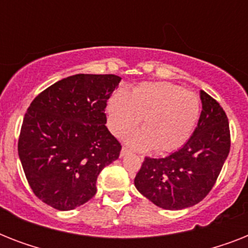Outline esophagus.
<instances>
[{
    "label": "esophagus",
    "mask_w": 248,
    "mask_h": 248,
    "mask_svg": "<svg viewBox=\"0 0 248 248\" xmlns=\"http://www.w3.org/2000/svg\"><path fill=\"white\" fill-rule=\"evenodd\" d=\"M128 153H130V149L126 147H124L122 148V151H121V157H124V155H128ZM141 158H143V157H141Z\"/></svg>",
    "instance_id": "34e87169"
}]
</instances>
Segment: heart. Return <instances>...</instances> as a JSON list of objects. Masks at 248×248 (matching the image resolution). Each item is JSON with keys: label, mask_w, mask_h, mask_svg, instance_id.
<instances>
[{"label": "heart", "mask_w": 248, "mask_h": 248, "mask_svg": "<svg viewBox=\"0 0 248 248\" xmlns=\"http://www.w3.org/2000/svg\"><path fill=\"white\" fill-rule=\"evenodd\" d=\"M110 131L124 138L143 118V131L131 136L138 149L153 147L157 153H169L183 147L192 135L201 114L198 95L169 82L140 83L126 93H113L107 105Z\"/></svg>", "instance_id": "obj_1"}]
</instances>
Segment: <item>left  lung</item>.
<instances>
[{"label": "left lung", "mask_w": 248, "mask_h": 248, "mask_svg": "<svg viewBox=\"0 0 248 248\" xmlns=\"http://www.w3.org/2000/svg\"><path fill=\"white\" fill-rule=\"evenodd\" d=\"M202 112L190 139L165 158L145 157L135 186L155 206L181 210L214 188L231 151V130L223 107L201 90Z\"/></svg>", "instance_id": "1"}]
</instances>
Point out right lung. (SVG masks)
I'll list each match as a JSON object with an SVG mask.
<instances>
[{
  "mask_svg": "<svg viewBox=\"0 0 248 248\" xmlns=\"http://www.w3.org/2000/svg\"><path fill=\"white\" fill-rule=\"evenodd\" d=\"M121 77L75 75L37 95L25 112L17 152L34 196L60 211L86 203L96 193L105 166L120 157L109 132L107 101Z\"/></svg>",
  "mask_w": 248,
  "mask_h": 248,
  "instance_id": "add662e5",
  "label": "right lung"
}]
</instances>
